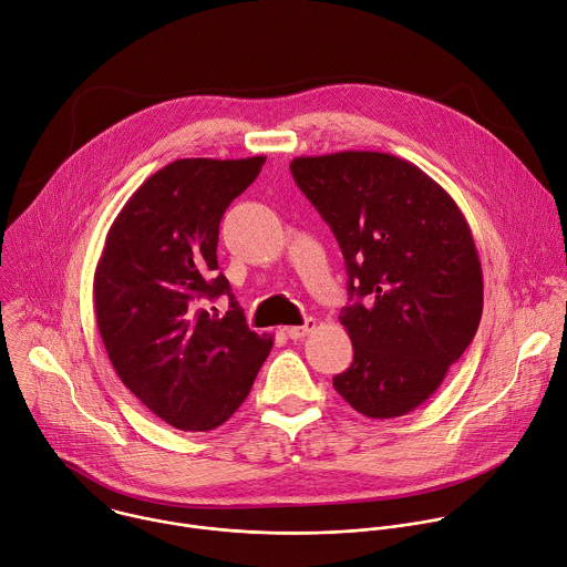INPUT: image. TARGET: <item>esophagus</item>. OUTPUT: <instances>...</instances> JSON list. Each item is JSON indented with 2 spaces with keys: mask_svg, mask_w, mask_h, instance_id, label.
<instances>
[{
  "mask_svg": "<svg viewBox=\"0 0 567 567\" xmlns=\"http://www.w3.org/2000/svg\"><path fill=\"white\" fill-rule=\"evenodd\" d=\"M315 326H317V321H315L312 317H308L301 326H290V328H286V332H288L290 339H301V337H306L308 332H312Z\"/></svg>",
  "mask_w": 567,
  "mask_h": 567,
  "instance_id": "esophagus-1",
  "label": "esophagus"
}]
</instances>
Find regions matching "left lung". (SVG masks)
I'll return each instance as SVG.
<instances>
[{"label": "left lung", "mask_w": 567, "mask_h": 567, "mask_svg": "<svg viewBox=\"0 0 567 567\" xmlns=\"http://www.w3.org/2000/svg\"><path fill=\"white\" fill-rule=\"evenodd\" d=\"M290 172L342 248L353 364L334 391L367 417H400L442 384L478 330L483 268L470 225L431 176L382 152L299 156Z\"/></svg>", "instance_id": "1"}]
</instances>
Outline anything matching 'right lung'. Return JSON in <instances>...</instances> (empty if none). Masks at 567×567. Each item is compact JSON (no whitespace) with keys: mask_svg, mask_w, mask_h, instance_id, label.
I'll return each instance as SVG.
<instances>
[{"mask_svg":"<svg viewBox=\"0 0 567 567\" xmlns=\"http://www.w3.org/2000/svg\"><path fill=\"white\" fill-rule=\"evenodd\" d=\"M266 156L181 158L152 174L111 223L93 275V308L123 384L181 431H209L248 398L272 337L248 328L216 272L218 223ZM228 293L225 316L203 298Z\"/></svg>","mask_w":567,"mask_h":567,"instance_id":"obj_1","label":"right lung"}]
</instances>
